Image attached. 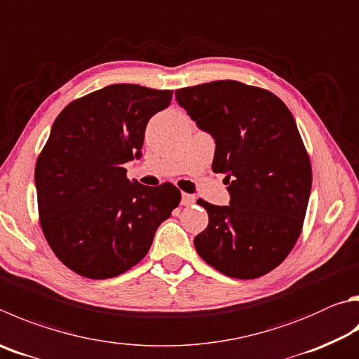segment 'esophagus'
Wrapping results in <instances>:
<instances>
[{"label":"esophagus","mask_w":359,"mask_h":359,"mask_svg":"<svg viewBox=\"0 0 359 359\" xmlns=\"http://www.w3.org/2000/svg\"><path fill=\"white\" fill-rule=\"evenodd\" d=\"M194 202H196V198L193 196V194H188V193H182V205H193Z\"/></svg>","instance_id":"1"}]
</instances>
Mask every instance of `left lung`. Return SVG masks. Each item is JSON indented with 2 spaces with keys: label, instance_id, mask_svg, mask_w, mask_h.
<instances>
[{
  "label": "left lung",
  "instance_id": "1",
  "mask_svg": "<svg viewBox=\"0 0 359 359\" xmlns=\"http://www.w3.org/2000/svg\"><path fill=\"white\" fill-rule=\"evenodd\" d=\"M175 100L213 136L212 169L231 194L221 207L198 199L208 213L198 254L226 276L266 275L295 246L308 208L312 171L295 119L270 90L233 80L182 88Z\"/></svg>",
  "mask_w": 359,
  "mask_h": 359
}]
</instances>
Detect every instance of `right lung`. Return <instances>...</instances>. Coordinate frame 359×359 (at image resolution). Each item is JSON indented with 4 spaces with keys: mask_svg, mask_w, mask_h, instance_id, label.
Listing matches in <instances>:
<instances>
[{
    "mask_svg": "<svg viewBox=\"0 0 359 359\" xmlns=\"http://www.w3.org/2000/svg\"><path fill=\"white\" fill-rule=\"evenodd\" d=\"M172 90L111 84L62 109L36 163L39 219L51 250L76 275L119 276L146 256L180 202L172 184L127 179L146 126Z\"/></svg>",
    "mask_w": 359,
    "mask_h": 359,
    "instance_id": "right-lung-1",
    "label": "right lung"
}]
</instances>
